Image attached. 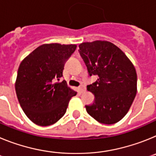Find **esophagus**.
Masks as SVG:
<instances>
[{
  "mask_svg": "<svg viewBox=\"0 0 156 156\" xmlns=\"http://www.w3.org/2000/svg\"><path fill=\"white\" fill-rule=\"evenodd\" d=\"M79 90H80V92L82 94V93H83L85 90H86V88H85V87L83 86V85H81V86L79 87Z\"/></svg>",
  "mask_w": 156,
  "mask_h": 156,
  "instance_id": "obj_1",
  "label": "esophagus"
}]
</instances>
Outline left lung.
Here are the masks:
<instances>
[{
    "mask_svg": "<svg viewBox=\"0 0 156 156\" xmlns=\"http://www.w3.org/2000/svg\"><path fill=\"white\" fill-rule=\"evenodd\" d=\"M80 55L89 76L98 80L87 85L94 101L86 105L87 113L98 122L113 124L129 111L137 94L134 66L122 51L108 41H96L79 45Z\"/></svg>",
    "mask_w": 156,
    "mask_h": 156,
    "instance_id": "8db88e82",
    "label": "left lung"
}]
</instances>
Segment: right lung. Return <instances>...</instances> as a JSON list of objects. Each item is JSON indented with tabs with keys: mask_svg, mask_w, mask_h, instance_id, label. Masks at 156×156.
Returning a JSON list of instances; mask_svg holds the SVG:
<instances>
[{
	"mask_svg": "<svg viewBox=\"0 0 156 156\" xmlns=\"http://www.w3.org/2000/svg\"><path fill=\"white\" fill-rule=\"evenodd\" d=\"M76 48L75 44H43L19 66L16 82L18 100L27 116L37 125L55 123L76 94L66 80L58 82L65 63Z\"/></svg>",
	"mask_w": 156,
	"mask_h": 156,
	"instance_id": "right-lung-1",
	"label": "right lung"
}]
</instances>
